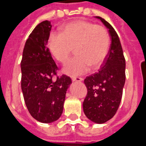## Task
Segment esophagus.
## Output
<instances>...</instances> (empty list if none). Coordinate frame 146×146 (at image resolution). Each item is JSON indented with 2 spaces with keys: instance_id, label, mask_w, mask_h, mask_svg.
<instances>
[{
  "instance_id": "obj_1",
  "label": "esophagus",
  "mask_w": 146,
  "mask_h": 146,
  "mask_svg": "<svg viewBox=\"0 0 146 146\" xmlns=\"http://www.w3.org/2000/svg\"><path fill=\"white\" fill-rule=\"evenodd\" d=\"M72 81L73 82H82L83 80V78L80 77H72Z\"/></svg>"
}]
</instances>
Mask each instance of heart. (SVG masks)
Listing matches in <instances>:
<instances>
[{
  "instance_id": "1",
  "label": "heart",
  "mask_w": 146,
  "mask_h": 146,
  "mask_svg": "<svg viewBox=\"0 0 146 146\" xmlns=\"http://www.w3.org/2000/svg\"><path fill=\"white\" fill-rule=\"evenodd\" d=\"M48 47L56 60L64 64L73 51L75 56L65 64L63 71L70 76L86 73L91 67L99 68L108 55L110 37L107 29L87 21H74L63 26L60 34L52 33Z\"/></svg>"
}]
</instances>
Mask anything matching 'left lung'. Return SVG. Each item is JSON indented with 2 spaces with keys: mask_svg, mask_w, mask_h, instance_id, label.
<instances>
[{
  "mask_svg": "<svg viewBox=\"0 0 146 146\" xmlns=\"http://www.w3.org/2000/svg\"><path fill=\"white\" fill-rule=\"evenodd\" d=\"M95 18L100 19L108 29L111 45L100 71L84 80L87 94L82 106L90 120L104 123L114 116L120 104L126 79V62L119 38L114 28L101 17Z\"/></svg>",
  "mask_w": 146,
  "mask_h": 146,
  "instance_id": "1",
  "label": "left lung"
}]
</instances>
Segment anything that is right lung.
I'll return each instance as SVG.
<instances>
[{
  "mask_svg": "<svg viewBox=\"0 0 146 146\" xmlns=\"http://www.w3.org/2000/svg\"><path fill=\"white\" fill-rule=\"evenodd\" d=\"M52 24L40 23L25 43L21 60V88L30 114L36 120L50 123L61 116L71 79L63 75L52 80L58 69L47 44Z\"/></svg>",
  "mask_w": 146,
  "mask_h": 146,
  "instance_id": "right-lung-1",
  "label": "right lung"
}]
</instances>
